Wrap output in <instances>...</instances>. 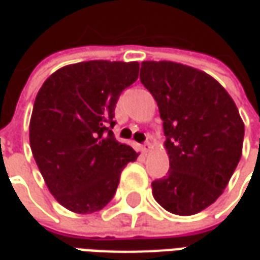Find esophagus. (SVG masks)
<instances>
[{
    "label": "esophagus",
    "instance_id": "1",
    "mask_svg": "<svg viewBox=\"0 0 260 260\" xmlns=\"http://www.w3.org/2000/svg\"><path fill=\"white\" fill-rule=\"evenodd\" d=\"M143 151H144V152H150V151H151L150 140H148V141H145L144 144H143Z\"/></svg>",
    "mask_w": 260,
    "mask_h": 260
}]
</instances>
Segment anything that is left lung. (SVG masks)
I'll return each instance as SVG.
<instances>
[{
  "mask_svg": "<svg viewBox=\"0 0 260 260\" xmlns=\"http://www.w3.org/2000/svg\"><path fill=\"white\" fill-rule=\"evenodd\" d=\"M140 81L156 101L169 155L152 196L172 214H196L227 187L242 155L244 121L220 82L200 70L143 61Z\"/></svg>",
  "mask_w": 260,
  "mask_h": 260,
  "instance_id": "left-lung-1",
  "label": "left lung"
}]
</instances>
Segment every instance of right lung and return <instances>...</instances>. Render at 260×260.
Wrapping results in <instances>:
<instances>
[{"label": "right lung", "instance_id": "1", "mask_svg": "<svg viewBox=\"0 0 260 260\" xmlns=\"http://www.w3.org/2000/svg\"><path fill=\"white\" fill-rule=\"evenodd\" d=\"M139 68L137 61L77 62L57 70L39 89L30 148L50 193L70 211L104 209L123 168L139 156L112 132L117 99L139 78Z\"/></svg>", "mask_w": 260, "mask_h": 260}]
</instances>
